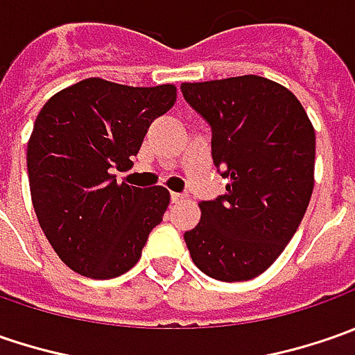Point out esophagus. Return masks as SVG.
<instances>
[{
	"label": "esophagus",
	"instance_id": "esophagus-1",
	"mask_svg": "<svg viewBox=\"0 0 355 355\" xmlns=\"http://www.w3.org/2000/svg\"><path fill=\"white\" fill-rule=\"evenodd\" d=\"M184 199H185L184 193H171V201H173V203H178V201H184Z\"/></svg>",
	"mask_w": 355,
	"mask_h": 355
}]
</instances>
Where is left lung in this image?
<instances>
[{"mask_svg": "<svg viewBox=\"0 0 355 355\" xmlns=\"http://www.w3.org/2000/svg\"><path fill=\"white\" fill-rule=\"evenodd\" d=\"M182 92L209 122L213 164L229 180L221 198L199 203L185 245L207 277L251 280L279 259L306 213L314 126L293 92L265 76L184 83Z\"/></svg>", "mask_w": 355, "mask_h": 355, "instance_id": "left-lung-1", "label": "left lung"}]
</instances>
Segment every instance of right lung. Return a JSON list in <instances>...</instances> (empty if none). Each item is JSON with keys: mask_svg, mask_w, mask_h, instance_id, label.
<instances>
[{"mask_svg": "<svg viewBox=\"0 0 355 355\" xmlns=\"http://www.w3.org/2000/svg\"><path fill=\"white\" fill-rule=\"evenodd\" d=\"M178 98L173 85L128 87L98 76L59 90L37 114L27 142L35 215L64 265L114 279L138 263L170 205L162 185L118 184L150 124Z\"/></svg>", "mask_w": 355, "mask_h": 355, "instance_id": "add662e5", "label": "right lung"}]
</instances>
